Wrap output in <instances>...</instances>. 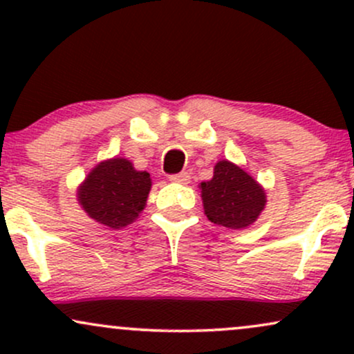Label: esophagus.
Wrapping results in <instances>:
<instances>
[{
	"mask_svg": "<svg viewBox=\"0 0 354 354\" xmlns=\"http://www.w3.org/2000/svg\"><path fill=\"white\" fill-rule=\"evenodd\" d=\"M169 180H171L173 183H180V185H188L189 180H191V176H189V173L181 171V173H178V174H171V176H169Z\"/></svg>",
	"mask_w": 354,
	"mask_h": 354,
	"instance_id": "obj_1",
	"label": "esophagus"
}]
</instances>
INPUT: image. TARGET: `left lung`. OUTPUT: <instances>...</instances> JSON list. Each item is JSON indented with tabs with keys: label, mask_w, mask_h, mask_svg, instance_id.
<instances>
[{
	"label": "left lung",
	"mask_w": 354,
	"mask_h": 354,
	"mask_svg": "<svg viewBox=\"0 0 354 354\" xmlns=\"http://www.w3.org/2000/svg\"><path fill=\"white\" fill-rule=\"evenodd\" d=\"M201 198L209 221L231 230L254 223L266 203L261 186L230 161H219L213 180L201 183Z\"/></svg>",
	"instance_id": "1"
}]
</instances>
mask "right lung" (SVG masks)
<instances>
[{
    "mask_svg": "<svg viewBox=\"0 0 354 354\" xmlns=\"http://www.w3.org/2000/svg\"><path fill=\"white\" fill-rule=\"evenodd\" d=\"M151 180L124 158L103 161L80 186V203L93 219L120 230L138 218L146 205Z\"/></svg>",
    "mask_w": 354,
    "mask_h": 354,
    "instance_id": "1",
    "label": "right lung"
}]
</instances>
